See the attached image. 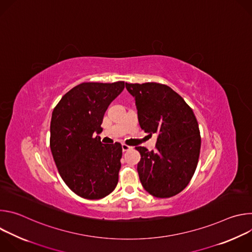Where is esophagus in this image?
<instances>
[{
    "instance_id": "34e87169",
    "label": "esophagus",
    "mask_w": 252,
    "mask_h": 252,
    "mask_svg": "<svg viewBox=\"0 0 252 252\" xmlns=\"http://www.w3.org/2000/svg\"><path fill=\"white\" fill-rule=\"evenodd\" d=\"M122 149H123V152H127V151L131 150L132 148L129 147V146H127V145H126V143H123V145H122Z\"/></svg>"
}]
</instances>
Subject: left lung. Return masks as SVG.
Instances as JSON below:
<instances>
[{
	"label": "left lung",
	"instance_id": "obj_1",
	"mask_svg": "<svg viewBox=\"0 0 252 252\" xmlns=\"http://www.w3.org/2000/svg\"><path fill=\"white\" fill-rule=\"evenodd\" d=\"M135 98L138 123L149 135L158 134L156 152L135 147L137 172L150 194L171 197L183 191L196 169L201 138L196 118L185 99L166 85L127 84Z\"/></svg>",
	"mask_w": 252,
	"mask_h": 252
}]
</instances>
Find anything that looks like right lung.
Returning <instances> with one entry per match:
<instances>
[{"label": "right lung", "mask_w": 252, "mask_h": 252, "mask_svg": "<svg viewBox=\"0 0 252 252\" xmlns=\"http://www.w3.org/2000/svg\"><path fill=\"white\" fill-rule=\"evenodd\" d=\"M124 89L125 82L83 83L53 111L50 147L55 163L68 189L83 198H103L118 185L122 145H103L94 133L101 132L105 111Z\"/></svg>", "instance_id": "add662e5"}]
</instances>
